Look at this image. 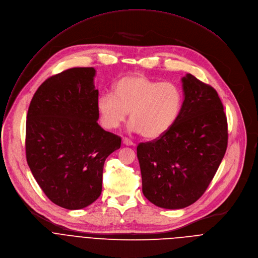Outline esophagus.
I'll list each match as a JSON object with an SVG mask.
<instances>
[{"instance_id":"34e87169","label":"esophagus","mask_w":258,"mask_h":258,"mask_svg":"<svg viewBox=\"0 0 258 258\" xmlns=\"http://www.w3.org/2000/svg\"><path fill=\"white\" fill-rule=\"evenodd\" d=\"M122 141H123V144L125 145V146H127V147H134L135 145H134V142L132 141V140H130V139H128V138H123L122 139Z\"/></svg>"}]
</instances>
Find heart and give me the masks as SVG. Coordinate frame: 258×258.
Instances as JSON below:
<instances>
[{"label": "heart", "instance_id": "1", "mask_svg": "<svg viewBox=\"0 0 258 258\" xmlns=\"http://www.w3.org/2000/svg\"><path fill=\"white\" fill-rule=\"evenodd\" d=\"M182 100V91L176 84L133 75L120 79L113 85L112 93L101 94L96 107L104 128L117 129L129 112L130 130L156 139L172 127Z\"/></svg>", "mask_w": 258, "mask_h": 258}]
</instances>
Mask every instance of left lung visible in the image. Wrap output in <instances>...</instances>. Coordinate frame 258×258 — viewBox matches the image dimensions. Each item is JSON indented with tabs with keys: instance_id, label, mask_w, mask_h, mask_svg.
Segmentation results:
<instances>
[{
	"instance_id": "8db88e82",
	"label": "left lung",
	"mask_w": 258,
	"mask_h": 258,
	"mask_svg": "<svg viewBox=\"0 0 258 258\" xmlns=\"http://www.w3.org/2000/svg\"><path fill=\"white\" fill-rule=\"evenodd\" d=\"M181 81L184 100L172 127L137 146L142 192L165 209L185 208L201 198L227 147V121L216 90L190 74Z\"/></svg>"
}]
</instances>
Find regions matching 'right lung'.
I'll return each mask as SVG.
<instances>
[{
	"instance_id": "1",
	"label": "right lung",
	"mask_w": 258,
	"mask_h": 258,
	"mask_svg": "<svg viewBox=\"0 0 258 258\" xmlns=\"http://www.w3.org/2000/svg\"><path fill=\"white\" fill-rule=\"evenodd\" d=\"M93 68H74L47 79L26 117V161L50 201L69 210L89 206L102 189L105 159L121 137L97 123Z\"/></svg>"
}]
</instances>
